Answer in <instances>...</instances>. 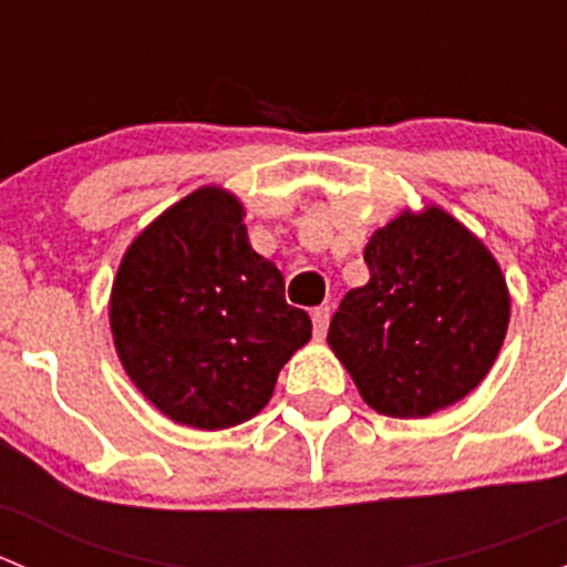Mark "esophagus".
Wrapping results in <instances>:
<instances>
[{"mask_svg":"<svg viewBox=\"0 0 567 567\" xmlns=\"http://www.w3.org/2000/svg\"><path fill=\"white\" fill-rule=\"evenodd\" d=\"M329 318H331V310L329 307H316L312 310V331H316V337H326V329H329Z\"/></svg>","mask_w":567,"mask_h":567,"instance_id":"1","label":"esophagus"}]
</instances>
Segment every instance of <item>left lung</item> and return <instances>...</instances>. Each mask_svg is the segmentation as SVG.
I'll list each match as a JSON object with an SVG mask.
<instances>
[{
    "instance_id": "left-lung-1",
    "label": "left lung",
    "mask_w": 567,
    "mask_h": 567,
    "mask_svg": "<svg viewBox=\"0 0 567 567\" xmlns=\"http://www.w3.org/2000/svg\"><path fill=\"white\" fill-rule=\"evenodd\" d=\"M370 282L348 290L329 346L379 414L431 416L488 375L511 320L494 255L442 208L400 214L364 247Z\"/></svg>"
}]
</instances>
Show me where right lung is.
Here are the masks:
<instances>
[{
  "label": "right lung",
  "instance_id": "add662e5",
  "mask_svg": "<svg viewBox=\"0 0 567 567\" xmlns=\"http://www.w3.org/2000/svg\"><path fill=\"white\" fill-rule=\"evenodd\" d=\"M112 337L136 390L197 431L251 420L279 370L312 337L279 268L249 247L244 208L205 186L164 210L125 251Z\"/></svg>",
  "mask_w": 567,
  "mask_h": 567
}]
</instances>
